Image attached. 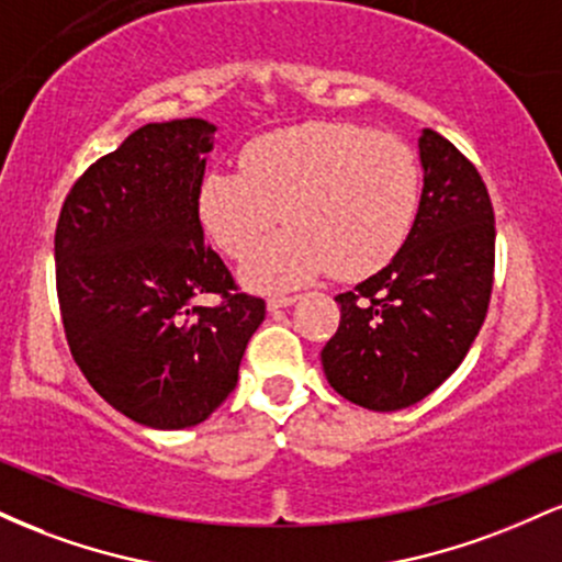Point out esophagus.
Listing matches in <instances>:
<instances>
[{
    "instance_id": "34e87169",
    "label": "esophagus",
    "mask_w": 562,
    "mask_h": 562,
    "mask_svg": "<svg viewBox=\"0 0 562 562\" xmlns=\"http://www.w3.org/2000/svg\"><path fill=\"white\" fill-rule=\"evenodd\" d=\"M295 301H299L295 295H272V299L267 301V308H269V312H280V308L293 306Z\"/></svg>"
}]
</instances>
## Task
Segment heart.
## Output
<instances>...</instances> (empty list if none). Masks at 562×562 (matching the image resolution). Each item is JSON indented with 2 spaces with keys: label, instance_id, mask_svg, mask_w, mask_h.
<instances>
[{
  "label": "heart",
  "instance_id": "obj_1",
  "mask_svg": "<svg viewBox=\"0 0 562 562\" xmlns=\"http://www.w3.org/2000/svg\"><path fill=\"white\" fill-rule=\"evenodd\" d=\"M240 169H214L198 190V218L240 280L259 293L299 288L335 269L364 277L402 248L417 205L420 164L402 139L367 126L314 121L263 134L245 147Z\"/></svg>",
  "mask_w": 562,
  "mask_h": 562
}]
</instances>
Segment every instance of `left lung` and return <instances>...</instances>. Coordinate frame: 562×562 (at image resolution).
I'll list each match as a JSON object with an SVG mask.
<instances>
[{"mask_svg":"<svg viewBox=\"0 0 562 562\" xmlns=\"http://www.w3.org/2000/svg\"><path fill=\"white\" fill-rule=\"evenodd\" d=\"M423 192L396 256L348 293L322 348L327 383L351 404L396 412L434 393L473 346L494 282V209L475 166L436 134L417 139Z\"/></svg>","mask_w":562,"mask_h":562,"instance_id":"left-lung-1","label":"left lung"}]
</instances>
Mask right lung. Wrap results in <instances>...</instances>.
<instances>
[{"instance_id":"add662e5","label":"right lung","mask_w":562,"mask_h":562,"mask_svg":"<svg viewBox=\"0 0 562 562\" xmlns=\"http://www.w3.org/2000/svg\"><path fill=\"white\" fill-rule=\"evenodd\" d=\"M214 134L203 119L137 128L89 166L57 218L70 353L113 409L156 430L192 428L229 396L267 314L205 248L198 190ZM203 292L223 303L195 307Z\"/></svg>"}]
</instances>
